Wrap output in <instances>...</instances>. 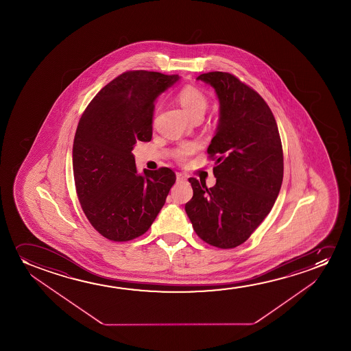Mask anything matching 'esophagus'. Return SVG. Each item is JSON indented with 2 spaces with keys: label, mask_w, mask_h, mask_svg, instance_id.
I'll return each instance as SVG.
<instances>
[{
  "label": "esophagus",
  "mask_w": 351,
  "mask_h": 351,
  "mask_svg": "<svg viewBox=\"0 0 351 351\" xmlns=\"http://www.w3.org/2000/svg\"><path fill=\"white\" fill-rule=\"evenodd\" d=\"M176 180H178V182H184L186 181V176L183 173H176Z\"/></svg>",
  "instance_id": "1"
}]
</instances>
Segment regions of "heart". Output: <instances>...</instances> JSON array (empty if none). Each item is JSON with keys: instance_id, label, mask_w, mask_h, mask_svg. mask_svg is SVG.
Listing matches in <instances>:
<instances>
[{"instance_id": "obj_1", "label": "heart", "mask_w": 351, "mask_h": 351, "mask_svg": "<svg viewBox=\"0 0 351 351\" xmlns=\"http://www.w3.org/2000/svg\"><path fill=\"white\" fill-rule=\"evenodd\" d=\"M178 101L184 111L187 112V115L194 121L202 120V116L206 112L207 108H208V97L206 93L202 91V88L194 86V85L183 86L178 91ZM194 151H195L194 146L187 145V146H182L176 149L173 156L180 162H183Z\"/></svg>"}]
</instances>
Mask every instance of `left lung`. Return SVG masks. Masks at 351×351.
<instances>
[{
	"label": "left lung",
	"mask_w": 351,
	"mask_h": 351,
	"mask_svg": "<svg viewBox=\"0 0 351 351\" xmlns=\"http://www.w3.org/2000/svg\"><path fill=\"white\" fill-rule=\"evenodd\" d=\"M221 103L217 133L207 149L217 182L188 178L186 212L207 245L230 250L250 239L274 207L283 181V147L274 114L258 92L226 72L204 73Z\"/></svg>",
	"instance_id": "1"
}]
</instances>
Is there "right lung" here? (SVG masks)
I'll use <instances>...</instances> for the list:
<instances>
[{
	"label": "right lung",
	"mask_w": 351,
	"mask_h": 351,
	"mask_svg": "<svg viewBox=\"0 0 351 351\" xmlns=\"http://www.w3.org/2000/svg\"><path fill=\"white\" fill-rule=\"evenodd\" d=\"M178 74L128 71L111 80L82 112L73 143L77 199L91 226L115 242L152 226L176 181L171 169L136 173L132 149L152 139L154 99Z\"/></svg>",
	"instance_id": "1"
}]
</instances>
